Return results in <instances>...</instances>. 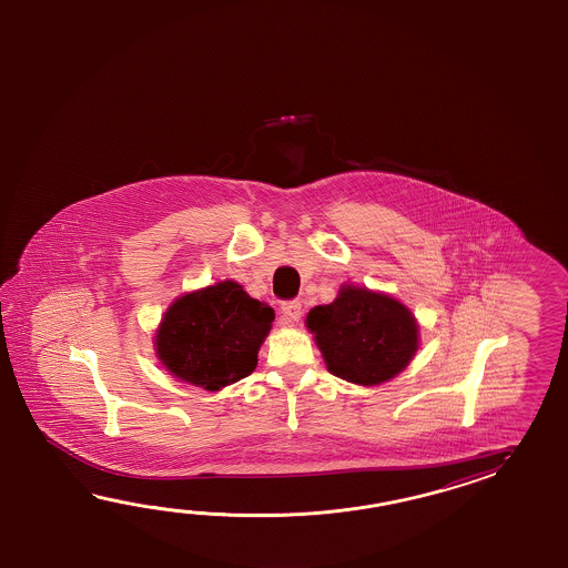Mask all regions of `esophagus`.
Here are the masks:
<instances>
[{"instance_id":"obj_1","label":"esophagus","mask_w":568,"mask_h":568,"mask_svg":"<svg viewBox=\"0 0 568 568\" xmlns=\"http://www.w3.org/2000/svg\"><path fill=\"white\" fill-rule=\"evenodd\" d=\"M302 304L298 301L284 302L282 304V316L286 323H296L301 318Z\"/></svg>"}]
</instances>
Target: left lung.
<instances>
[{"label":"left lung","instance_id":"1","mask_svg":"<svg viewBox=\"0 0 568 568\" xmlns=\"http://www.w3.org/2000/svg\"><path fill=\"white\" fill-rule=\"evenodd\" d=\"M326 369L357 386H379L410 365L420 345L416 316L386 292L343 284L306 314Z\"/></svg>","mask_w":568,"mask_h":568}]
</instances>
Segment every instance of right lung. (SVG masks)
Listing matches in <instances>:
<instances>
[{"instance_id":"1","label":"right lung","mask_w":568,"mask_h":568,"mask_svg":"<svg viewBox=\"0 0 568 568\" xmlns=\"http://www.w3.org/2000/svg\"><path fill=\"white\" fill-rule=\"evenodd\" d=\"M274 308L223 280L170 304L154 337L160 363L191 386L219 392L252 374Z\"/></svg>"}]
</instances>
